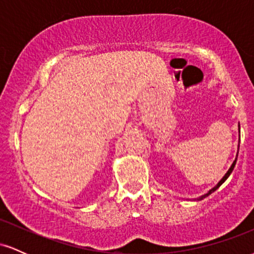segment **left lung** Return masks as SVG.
Wrapping results in <instances>:
<instances>
[{"label":"left lung","mask_w":254,"mask_h":254,"mask_svg":"<svg viewBox=\"0 0 254 254\" xmlns=\"http://www.w3.org/2000/svg\"><path fill=\"white\" fill-rule=\"evenodd\" d=\"M239 132H240V125H239ZM238 154H239V144H238V153H237V156H235V160H234V161H233V164H232V166H230V167H229V170L227 171V173L224 174V176L222 177V179H221L220 182H218V183L216 184V185L214 186V188L210 189V190H209L208 192H206L205 194H203V196H200V197H198V198H193V200H202V199H204V198H205V197H208L209 194H211L212 192H215V191H216L217 189L220 188V186L222 185V184H223L224 182H226L227 179H228L230 174H232L233 170H234V167H235V164H237V160H238Z\"/></svg>","instance_id":"8db88e82"}]
</instances>
